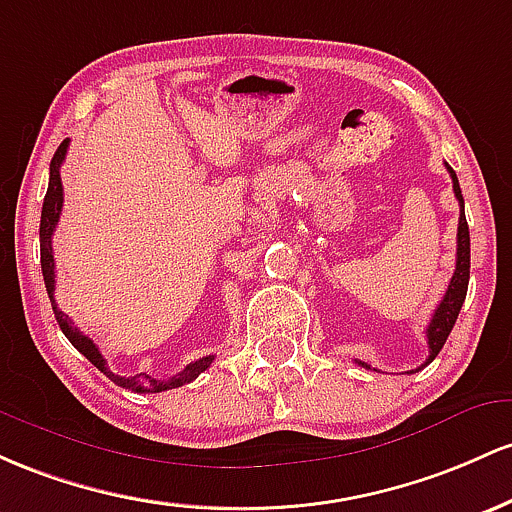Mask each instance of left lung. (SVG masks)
I'll return each mask as SVG.
<instances>
[{"mask_svg":"<svg viewBox=\"0 0 512 512\" xmlns=\"http://www.w3.org/2000/svg\"><path fill=\"white\" fill-rule=\"evenodd\" d=\"M452 176V191H455V198L459 200V227H457V266L455 273H452L450 285H447L445 295L438 304V309L433 312V319H430L426 336H428V358L421 367H426L428 363H433L435 355L440 353L442 346H445L447 336H450L452 326L459 317V309H462L464 297H467V285H469V227H467V217H464V198L462 191H459V181L457 174L452 171V166H447ZM360 367H367L372 370L370 365L363 363V360H355Z\"/></svg>","mask_w":512,"mask_h":512,"instance_id":"8db88e82","label":"left lung"}]
</instances>
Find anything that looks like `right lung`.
I'll return each mask as SVG.
<instances>
[{"mask_svg":"<svg viewBox=\"0 0 512 512\" xmlns=\"http://www.w3.org/2000/svg\"><path fill=\"white\" fill-rule=\"evenodd\" d=\"M67 147H70V140L62 142V145L57 147V152L53 154V162H50L48 193H45L43 212H40V268H43L45 290H48L50 304H53V312H55L57 324H60L62 333H65V336L70 338L72 346L77 348L79 353H82L84 358L89 360L91 365L99 367V370L103 372V375L108 377V380L116 382L118 387L132 389V392H137V394H154V392H166V389H176V387H183V384L193 382L195 377L200 375V372L208 370V367L212 365V360H215V355H205V358L193 360V363H188L186 367H183L179 375L169 377V380H154V377L145 375V372H142V375H135V377H120V375H116V372L108 370L106 358H103L101 350L96 348V343L91 341L89 336H84V333L79 331L77 326L72 324V319L67 317L65 312H60V309H57V302H55L53 232H55V225H57V220H60V212H62V179H60V166H62V162H65Z\"/></svg>","mask_w":512,"mask_h":512,"instance_id":"add662e5","label":"right lung"}]
</instances>
